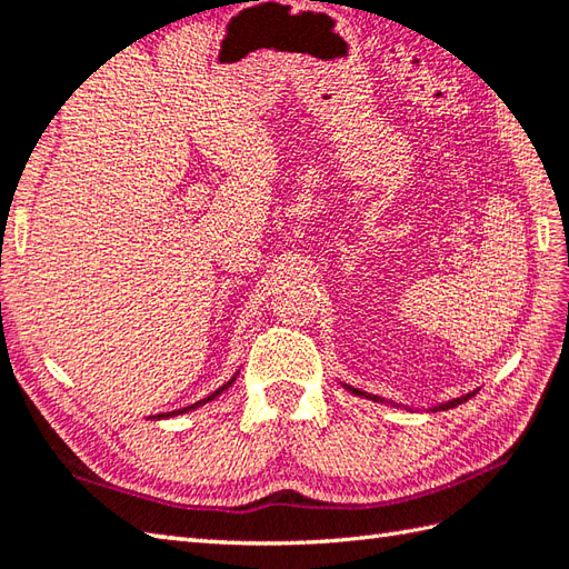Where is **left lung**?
Listing matches in <instances>:
<instances>
[{
    "label": "left lung",
    "mask_w": 569,
    "mask_h": 569,
    "mask_svg": "<svg viewBox=\"0 0 569 569\" xmlns=\"http://www.w3.org/2000/svg\"><path fill=\"white\" fill-rule=\"evenodd\" d=\"M349 391L352 393H357V396H367V398H371V401H381L383 403V398H379V396H369V393H365V391H359V389H352V386H347ZM475 396V391L471 393H467V396H462V398H452V401H447V403H440V406H435L432 410H447V408H455V406H459V403H465V401H469V398Z\"/></svg>",
    "instance_id": "obj_1"
}]
</instances>
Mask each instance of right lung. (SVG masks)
<instances>
[{
	"label": "right lung",
	"instance_id": "right-lung-1",
	"mask_svg": "<svg viewBox=\"0 0 569 569\" xmlns=\"http://www.w3.org/2000/svg\"><path fill=\"white\" fill-rule=\"evenodd\" d=\"M232 381H234V379H229L224 386H220V389H217L214 393H210L208 398H202V401H198V403H192V406H188V408H180V410H173V413H161V416H153V418H173V416H180V413H188V410L198 408V406H202V403H208V401H212V398L220 396L224 389H229V386H232Z\"/></svg>",
	"mask_w": 569,
	"mask_h": 569
}]
</instances>
